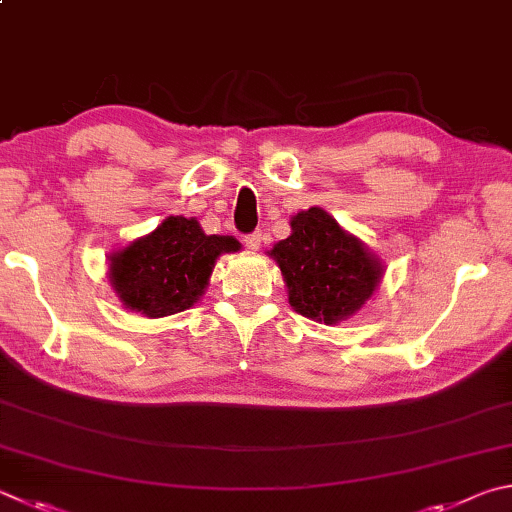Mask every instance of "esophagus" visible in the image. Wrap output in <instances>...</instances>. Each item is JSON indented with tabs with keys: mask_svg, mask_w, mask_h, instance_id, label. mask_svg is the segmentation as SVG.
Masks as SVG:
<instances>
[{
	"mask_svg": "<svg viewBox=\"0 0 512 512\" xmlns=\"http://www.w3.org/2000/svg\"><path fill=\"white\" fill-rule=\"evenodd\" d=\"M244 244L248 250H259L262 248V232H253V235H246Z\"/></svg>",
	"mask_w": 512,
	"mask_h": 512,
	"instance_id": "34e87169",
	"label": "esophagus"
}]
</instances>
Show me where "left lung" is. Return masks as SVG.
<instances>
[{
  "label": "left lung",
  "instance_id": "left-lung-1",
  "mask_svg": "<svg viewBox=\"0 0 512 512\" xmlns=\"http://www.w3.org/2000/svg\"><path fill=\"white\" fill-rule=\"evenodd\" d=\"M268 255L280 266L293 309L324 324L358 313L383 277V262L322 208L291 217V235Z\"/></svg>",
  "mask_w": 512,
  "mask_h": 512
}]
</instances>
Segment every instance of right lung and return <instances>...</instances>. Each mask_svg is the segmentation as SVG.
Here are the masks:
<instances>
[{
  "instance_id": "1",
  "label": "right lung",
  "mask_w": 512,
  "mask_h": 512,
  "mask_svg": "<svg viewBox=\"0 0 512 512\" xmlns=\"http://www.w3.org/2000/svg\"><path fill=\"white\" fill-rule=\"evenodd\" d=\"M235 237L206 235L190 217H165L156 230L109 255V282L125 309L145 318L181 313L206 293L221 253H237Z\"/></svg>"
}]
</instances>
